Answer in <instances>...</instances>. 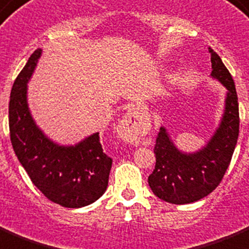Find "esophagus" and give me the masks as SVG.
Returning <instances> with one entry per match:
<instances>
[{
    "mask_svg": "<svg viewBox=\"0 0 249 249\" xmlns=\"http://www.w3.org/2000/svg\"><path fill=\"white\" fill-rule=\"evenodd\" d=\"M137 114H138V108H135L134 106L129 107L126 115L119 123L118 133L120 135V138L125 141V142H137L142 137L143 133H144L143 124L137 119L138 118Z\"/></svg>",
    "mask_w": 249,
    "mask_h": 249,
    "instance_id": "esophagus-1",
    "label": "esophagus"
}]
</instances>
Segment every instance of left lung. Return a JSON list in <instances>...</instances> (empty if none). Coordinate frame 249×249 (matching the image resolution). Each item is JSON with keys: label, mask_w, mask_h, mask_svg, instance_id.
Here are the masks:
<instances>
[{"label": "left lung", "mask_w": 249, "mask_h": 249, "mask_svg": "<svg viewBox=\"0 0 249 249\" xmlns=\"http://www.w3.org/2000/svg\"><path fill=\"white\" fill-rule=\"evenodd\" d=\"M211 52V78L226 88L219 126L203 147L183 152L174 144L165 126L160 128L155 155L156 166L148 177L155 196L173 205H187L209 196L220 184L239 135V107L234 80L216 52Z\"/></svg>", "instance_id": "1"}]
</instances>
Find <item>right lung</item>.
<instances>
[{
  "label": "right lung",
  "instance_id": "right-lung-1",
  "mask_svg": "<svg viewBox=\"0 0 249 249\" xmlns=\"http://www.w3.org/2000/svg\"><path fill=\"white\" fill-rule=\"evenodd\" d=\"M42 50L32 53L14 82L9 105L10 138L15 155L30 180L50 201L80 209L96 202L108 185L112 160L93 133L75 144H58L34 121L28 104V83Z\"/></svg>",
  "mask_w": 249,
  "mask_h": 249
}]
</instances>
